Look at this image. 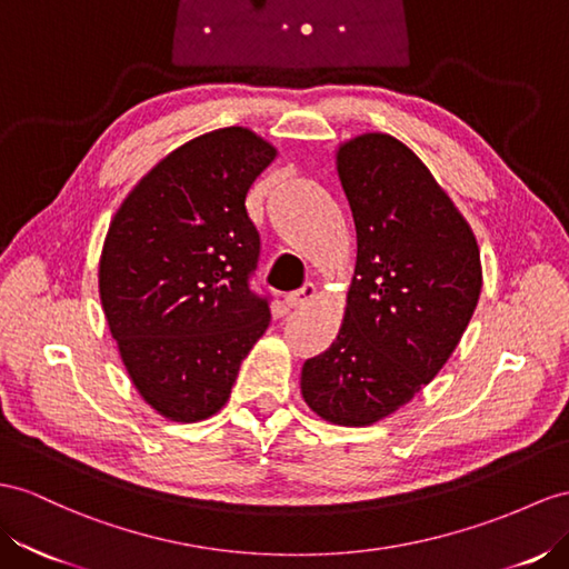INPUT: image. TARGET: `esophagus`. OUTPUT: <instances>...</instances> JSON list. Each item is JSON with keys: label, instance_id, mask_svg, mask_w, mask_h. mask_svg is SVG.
Masks as SVG:
<instances>
[{"label": "esophagus", "instance_id": "obj_1", "mask_svg": "<svg viewBox=\"0 0 569 569\" xmlns=\"http://www.w3.org/2000/svg\"><path fill=\"white\" fill-rule=\"evenodd\" d=\"M317 298V286L315 283H305L302 288L293 290V293L286 296L288 308H305V305L312 302Z\"/></svg>", "mask_w": 569, "mask_h": 569}]
</instances>
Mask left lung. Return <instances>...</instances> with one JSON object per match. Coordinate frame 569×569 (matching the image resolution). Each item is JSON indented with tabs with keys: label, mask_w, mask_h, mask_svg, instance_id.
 <instances>
[{
	"label": "left lung",
	"mask_w": 569,
	"mask_h": 569,
	"mask_svg": "<svg viewBox=\"0 0 569 569\" xmlns=\"http://www.w3.org/2000/svg\"><path fill=\"white\" fill-rule=\"evenodd\" d=\"M337 170L358 257L339 337L305 360L300 391L333 426H372L409 403L471 322L483 273L476 236L409 146L360 134Z\"/></svg>",
	"instance_id": "8db88e82"
}]
</instances>
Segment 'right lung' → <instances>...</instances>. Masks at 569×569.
Returning <instances> with one entry per match:
<instances>
[{
  "label": "right lung",
  "instance_id": "1",
  "mask_svg": "<svg viewBox=\"0 0 569 569\" xmlns=\"http://www.w3.org/2000/svg\"><path fill=\"white\" fill-rule=\"evenodd\" d=\"M276 149L244 127L174 149L108 228L98 288L112 339L146 403L178 423L223 409L269 327L252 290L259 232L244 197Z\"/></svg>",
  "mask_w": 569,
  "mask_h": 569
}]
</instances>
